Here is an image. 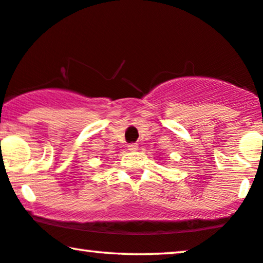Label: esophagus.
Here are the masks:
<instances>
[{
  "instance_id": "obj_1",
  "label": "esophagus",
  "mask_w": 263,
  "mask_h": 263,
  "mask_svg": "<svg viewBox=\"0 0 263 263\" xmlns=\"http://www.w3.org/2000/svg\"><path fill=\"white\" fill-rule=\"evenodd\" d=\"M127 148H128L129 152H137L138 145L137 144H128Z\"/></svg>"
}]
</instances>
